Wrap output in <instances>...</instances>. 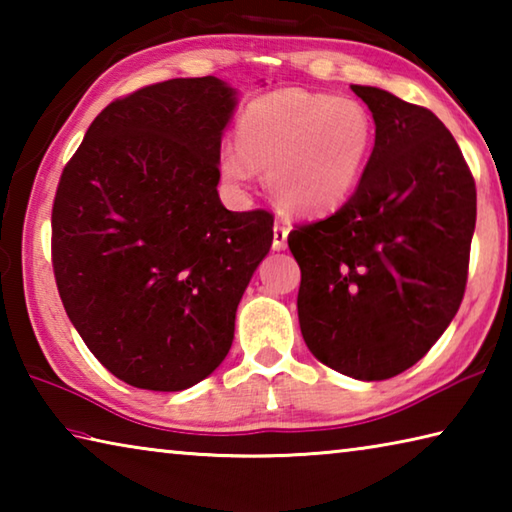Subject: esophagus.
Instances as JSON below:
<instances>
[{
    "label": "esophagus",
    "mask_w": 512,
    "mask_h": 512,
    "mask_svg": "<svg viewBox=\"0 0 512 512\" xmlns=\"http://www.w3.org/2000/svg\"><path fill=\"white\" fill-rule=\"evenodd\" d=\"M287 237H289V228L280 221H275L273 225V250H282L287 246Z\"/></svg>",
    "instance_id": "obj_1"
}]
</instances>
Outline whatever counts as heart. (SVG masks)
Segmentation results:
<instances>
[{
  "instance_id": "obj_1",
  "label": "heart",
  "mask_w": 512,
  "mask_h": 512,
  "mask_svg": "<svg viewBox=\"0 0 512 512\" xmlns=\"http://www.w3.org/2000/svg\"><path fill=\"white\" fill-rule=\"evenodd\" d=\"M375 146V124L352 99L280 90L255 99L239 124V146L223 151V173L248 183L268 169V189L282 210L323 214L357 189Z\"/></svg>"
}]
</instances>
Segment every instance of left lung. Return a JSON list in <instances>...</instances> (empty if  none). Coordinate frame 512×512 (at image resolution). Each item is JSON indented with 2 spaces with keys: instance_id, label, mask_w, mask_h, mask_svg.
I'll list each match as a JSON object with an SVG mask.
<instances>
[{
  "instance_id": "8db88e82",
  "label": "left lung",
  "mask_w": 512,
  "mask_h": 512,
  "mask_svg": "<svg viewBox=\"0 0 512 512\" xmlns=\"http://www.w3.org/2000/svg\"><path fill=\"white\" fill-rule=\"evenodd\" d=\"M375 119V146L354 194L296 225L298 318L307 348L343 375L379 381L411 368L461 307L476 187L431 110L352 85Z\"/></svg>"
}]
</instances>
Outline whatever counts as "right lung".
I'll return each mask as SVG.
<instances>
[{
  "label": "right lung",
  "mask_w": 512,
  "mask_h": 512,
  "mask_svg": "<svg viewBox=\"0 0 512 512\" xmlns=\"http://www.w3.org/2000/svg\"><path fill=\"white\" fill-rule=\"evenodd\" d=\"M237 106L214 76L115 99L58 180L51 264L69 320L117 379L185 391L219 368L273 214L225 210L221 135Z\"/></svg>",
  "instance_id": "1"
}]
</instances>
